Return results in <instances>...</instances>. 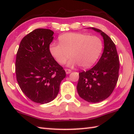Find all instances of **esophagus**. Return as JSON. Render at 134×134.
<instances>
[{"label": "esophagus", "instance_id": "34e87169", "mask_svg": "<svg viewBox=\"0 0 134 134\" xmlns=\"http://www.w3.org/2000/svg\"><path fill=\"white\" fill-rule=\"evenodd\" d=\"M65 72H66V74H69L71 72V70L69 69H66L65 70Z\"/></svg>", "mask_w": 134, "mask_h": 134}]
</instances>
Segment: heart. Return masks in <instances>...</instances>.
Listing matches in <instances>:
<instances>
[{"label": "heart", "instance_id": "1", "mask_svg": "<svg viewBox=\"0 0 134 134\" xmlns=\"http://www.w3.org/2000/svg\"><path fill=\"white\" fill-rule=\"evenodd\" d=\"M60 43H53L50 52L59 64H64L71 55L69 66L82 68L93 65L103 48V41L96 36L81 33H65L59 37Z\"/></svg>", "mask_w": 134, "mask_h": 134}]
</instances>
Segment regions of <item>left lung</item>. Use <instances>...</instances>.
Segmentation results:
<instances>
[{
  "label": "left lung",
  "mask_w": 134,
  "mask_h": 134,
  "mask_svg": "<svg viewBox=\"0 0 134 134\" xmlns=\"http://www.w3.org/2000/svg\"><path fill=\"white\" fill-rule=\"evenodd\" d=\"M91 28L103 37L104 52L97 64L79 72L77 89L81 98L96 103L107 98L113 92L118 80L120 62L115 44L111 38L99 29Z\"/></svg>",
  "instance_id": "obj_1"
}]
</instances>
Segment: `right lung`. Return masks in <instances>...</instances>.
Returning <instances> with one entry per match:
<instances>
[{
	"label": "right lung",
	"instance_id": "add662e5",
	"mask_svg": "<svg viewBox=\"0 0 134 134\" xmlns=\"http://www.w3.org/2000/svg\"><path fill=\"white\" fill-rule=\"evenodd\" d=\"M53 34L50 29H35L22 38L16 54L15 71L19 87L29 99L41 104L56 97L66 75L50 54Z\"/></svg>",
	"mask_w": 134,
	"mask_h": 134
}]
</instances>
